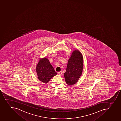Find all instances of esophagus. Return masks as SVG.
Masks as SVG:
<instances>
[{
  "label": "esophagus",
  "mask_w": 121,
  "mask_h": 121,
  "mask_svg": "<svg viewBox=\"0 0 121 121\" xmlns=\"http://www.w3.org/2000/svg\"><path fill=\"white\" fill-rule=\"evenodd\" d=\"M58 74H59V75H61V74H62V72L61 71H60L58 73Z\"/></svg>",
  "instance_id": "34e87169"
}]
</instances>
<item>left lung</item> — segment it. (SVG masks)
<instances>
[{"label": "left lung", "mask_w": 121, "mask_h": 121, "mask_svg": "<svg viewBox=\"0 0 121 121\" xmlns=\"http://www.w3.org/2000/svg\"><path fill=\"white\" fill-rule=\"evenodd\" d=\"M83 69V56L78 51H74L68 61L64 73L65 82L69 85L75 84L82 75Z\"/></svg>", "instance_id": "left-lung-1"}]
</instances>
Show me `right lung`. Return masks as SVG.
I'll use <instances>...</instances> for the list:
<instances>
[{"instance_id":"obj_1","label":"right lung","mask_w":121,"mask_h":121,"mask_svg":"<svg viewBox=\"0 0 121 121\" xmlns=\"http://www.w3.org/2000/svg\"><path fill=\"white\" fill-rule=\"evenodd\" d=\"M36 69L38 79L45 83H47L51 78L57 74L49 60L46 58H43L39 60Z\"/></svg>"}]
</instances>
